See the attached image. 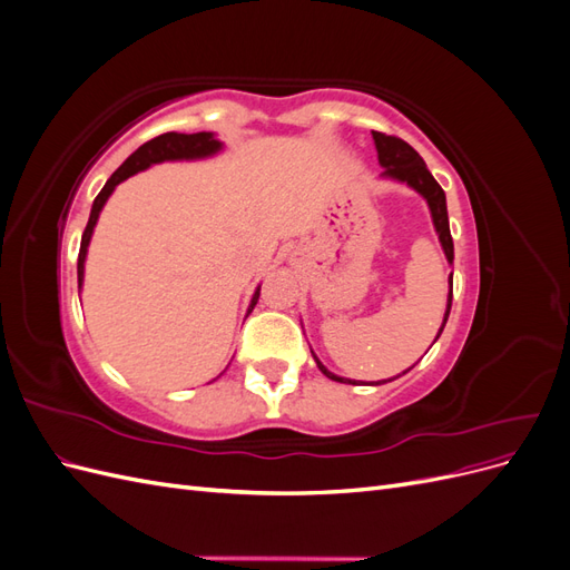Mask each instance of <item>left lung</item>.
<instances>
[{
	"label": "left lung",
	"instance_id": "left-lung-1",
	"mask_svg": "<svg viewBox=\"0 0 570 570\" xmlns=\"http://www.w3.org/2000/svg\"><path fill=\"white\" fill-rule=\"evenodd\" d=\"M373 142H375V149H377V161H381V166L385 168L383 176L392 178V180L406 183L409 187L416 189V193L428 202V209H430V216H433V226H435V230L440 235L444 256H446V262L452 264L454 262V243H452V233H450V216H446L444 189L438 185L433 174H430V170H428L425 161L421 159V154L413 149L411 145H406L404 140H400V137L373 130ZM450 308H452V275H450V297H446V312H444V321H442V327H440L438 337L444 331L446 318H450ZM314 358H316V354H314ZM316 366L321 368L323 375H327L335 383L356 385V381H350V377H340V375L327 371L318 358H316ZM383 383H387V381H383ZM375 385H381V383H375Z\"/></svg>",
	"mask_w": 570,
	"mask_h": 570
}]
</instances>
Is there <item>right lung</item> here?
<instances>
[{"label": "right lung", "instance_id": "right-lung-1", "mask_svg": "<svg viewBox=\"0 0 570 570\" xmlns=\"http://www.w3.org/2000/svg\"><path fill=\"white\" fill-rule=\"evenodd\" d=\"M223 149V142H218L214 132H193V135H185V132H164L159 137H154V140L145 142L140 149H135L130 157L120 164L114 176L107 180V185L101 187V193L95 197L92 204V212H90V220L88 226H85L82 239H80V254H78V287H82V275H85V256H88V247H90V239H92V230L97 226V218L99 212L105 209L107 199L111 197V193L116 189L118 183H124L126 178L135 176L137 170H145L151 164H161V161H193V159H206V157H214L216 151ZM258 289L256 287L252 304H249V312L256 306L258 302ZM247 312V314H249Z\"/></svg>", "mask_w": 570, "mask_h": 570}]
</instances>
